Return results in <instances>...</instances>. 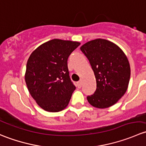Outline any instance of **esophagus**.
I'll list each match as a JSON object with an SVG mask.
<instances>
[{
    "label": "esophagus",
    "instance_id": "obj_1",
    "mask_svg": "<svg viewBox=\"0 0 146 146\" xmlns=\"http://www.w3.org/2000/svg\"><path fill=\"white\" fill-rule=\"evenodd\" d=\"M77 87L78 88H80L82 87V81L81 80H80V81H79V82H77Z\"/></svg>",
    "mask_w": 146,
    "mask_h": 146
}]
</instances>
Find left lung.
Wrapping results in <instances>:
<instances>
[{
	"instance_id": "1",
	"label": "left lung",
	"mask_w": 146,
	"mask_h": 146,
	"mask_svg": "<svg viewBox=\"0 0 146 146\" xmlns=\"http://www.w3.org/2000/svg\"><path fill=\"white\" fill-rule=\"evenodd\" d=\"M89 60L97 82L95 93L88 102L99 109L108 108L126 92L131 76L129 60L115 44L103 39L90 41L80 47Z\"/></svg>"
}]
</instances>
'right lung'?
<instances>
[{"mask_svg": "<svg viewBox=\"0 0 146 146\" xmlns=\"http://www.w3.org/2000/svg\"><path fill=\"white\" fill-rule=\"evenodd\" d=\"M80 44L54 39L42 44L29 56L25 82L31 96L45 111L58 112L68 104L76 87L69 76L68 58Z\"/></svg>", "mask_w": 146, "mask_h": 146, "instance_id": "right-lung-1", "label": "right lung"}]
</instances>
